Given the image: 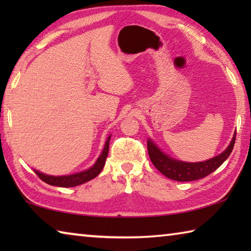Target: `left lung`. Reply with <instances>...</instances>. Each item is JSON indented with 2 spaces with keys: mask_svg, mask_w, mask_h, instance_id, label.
I'll list each match as a JSON object with an SVG mask.
<instances>
[{
  "mask_svg": "<svg viewBox=\"0 0 251 251\" xmlns=\"http://www.w3.org/2000/svg\"><path fill=\"white\" fill-rule=\"evenodd\" d=\"M235 141L236 134L233 135L232 141L226 151L214 158L201 163H185V161L173 159L165 155L151 141L147 142V151L151 163L164 176L177 181H192L201 179L215 172L231 154Z\"/></svg>",
  "mask_w": 251,
  "mask_h": 251,
  "instance_id": "obj_1",
  "label": "left lung"
}]
</instances>
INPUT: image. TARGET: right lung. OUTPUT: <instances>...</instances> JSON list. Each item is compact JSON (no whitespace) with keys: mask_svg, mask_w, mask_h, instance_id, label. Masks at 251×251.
Masks as SVG:
<instances>
[{"mask_svg":"<svg viewBox=\"0 0 251 251\" xmlns=\"http://www.w3.org/2000/svg\"><path fill=\"white\" fill-rule=\"evenodd\" d=\"M109 141H110V136L106 141L105 147L103 151H101L100 156L99 157V159L96 160V163L93 165V166L87 169V171L82 172V173H77L74 174V175H70V176H49L45 175L43 173H40L37 171H34L37 176L40 177V179L43 180L44 182L52 186H58V187H75L78 185H82L84 182H86L88 180L95 178L101 172L104 165H105V160L106 157L108 155V148H109Z\"/></svg>","mask_w":251,"mask_h":251,"instance_id":"obj_1","label":"right lung"}]
</instances>
